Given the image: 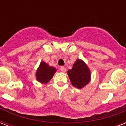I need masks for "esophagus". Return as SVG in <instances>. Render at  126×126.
Wrapping results in <instances>:
<instances>
[{"label":"esophagus","mask_w":126,"mask_h":126,"mask_svg":"<svg viewBox=\"0 0 126 126\" xmlns=\"http://www.w3.org/2000/svg\"><path fill=\"white\" fill-rule=\"evenodd\" d=\"M60 70H61V71L63 72V73H65L67 71V69L65 67H60Z\"/></svg>","instance_id":"esophagus-1"}]
</instances>
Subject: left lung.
I'll return each instance as SVG.
<instances>
[{
  "label": "left lung",
  "instance_id": "1",
  "mask_svg": "<svg viewBox=\"0 0 126 126\" xmlns=\"http://www.w3.org/2000/svg\"><path fill=\"white\" fill-rule=\"evenodd\" d=\"M69 79L73 86L81 89L90 81V71L82 60L78 59L72 69L67 71Z\"/></svg>",
  "mask_w": 126,
  "mask_h": 126
}]
</instances>
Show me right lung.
Returning <instances> with one entry per match:
<instances>
[{
	"instance_id": "add662e5",
	"label": "right lung",
	"mask_w": 126,
	"mask_h": 126,
	"mask_svg": "<svg viewBox=\"0 0 126 126\" xmlns=\"http://www.w3.org/2000/svg\"><path fill=\"white\" fill-rule=\"evenodd\" d=\"M56 72V69L53 67H50L45 62L40 63L36 73V78L37 81L42 84H46L53 77Z\"/></svg>"
}]
</instances>
